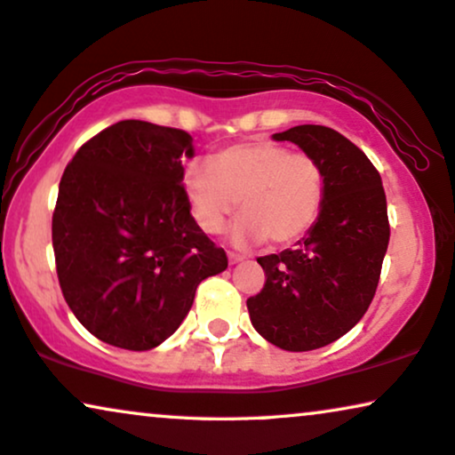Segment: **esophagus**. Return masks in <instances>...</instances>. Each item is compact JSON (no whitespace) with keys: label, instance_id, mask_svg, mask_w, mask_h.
<instances>
[{"label":"esophagus","instance_id":"1","mask_svg":"<svg viewBox=\"0 0 455 455\" xmlns=\"http://www.w3.org/2000/svg\"><path fill=\"white\" fill-rule=\"evenodd\" d=\"M243 256H241V253H237V251H228V262L231 264H237V262H243Z\"/></svg>","mask_w":455,"mask_h":455}]
</instances>
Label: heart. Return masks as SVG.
<instances>
[{"mask_svg":"<svg viewBox=\"0 0 455 455\" xmlns=\"http://www.w3.org/2000/svg\"><path fill=\"white\" fill-rule=\"evenodd\" d=\"M191 216L202 231L220 233L235 210L237 243L289 245L304 239L324 205V168L306 151L256 139L218 151L212 164L191 162L183 171Z\"/></svg>","mask_w":455,"mask_h":455,"instance_id":"b5f03b06","label":"heart"}]
</instances>
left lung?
I'll use <instances>...</instances> for the list:
<instances>
[{"label": "left lung", "instance_id": "8db88e82", "mask_svg": "<svg viewBox=\"0 0 455 455\" xmlns=\"http://www.w3.org/2000/svg\"><path fill=\"white\" fill-rule=\"evenodd\" d=\"M324 168V205L295 250L258 258L262 291L247 299L253 329L276 347L310 351L354 329L377 293L389 245L380 174L341 132L301 124L276 132Z\"/></svg>", "mask_w": 455, "mask_h": 455}]
</instances>
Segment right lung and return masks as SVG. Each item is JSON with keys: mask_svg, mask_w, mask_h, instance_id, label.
<instances>
[{"mask_svg": "<svg viewBox=\"0 0 455 455\" xmlns=\"http://www.w3.org/2000/svg\"><path fill=\"white\" fill-rule=\"evenodd\" d=\"M193 137L120 120L83 143L60 180L52 241L60 289L78 323L114 347L166 341L197 284L228 266L193 220L180 157Z\"/></svg>", "mask_w": 455, "mask_h": 455, "instance_id": "obj_1", "label": "right lung"}]
</instances>
